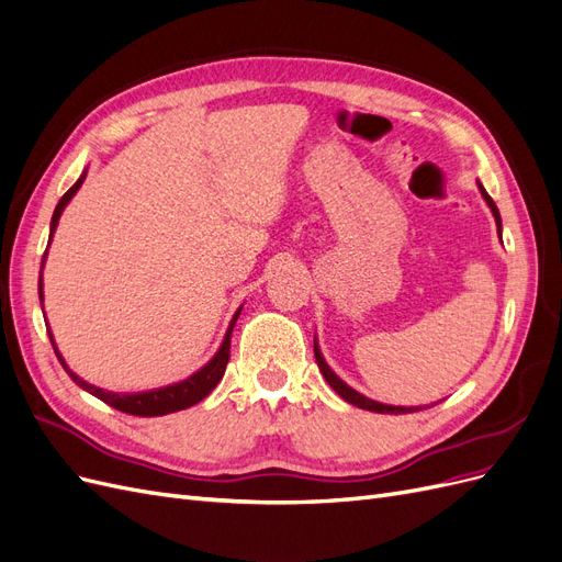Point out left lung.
<instances>
[{
	"instance_id": "1",
	"label": "left lung",
	"mask_w": 562,
	"mask_h": 562,
	"mask_svg": "<svg viewBox=\"0 0 562 562\" xmlns=\"http://www.w3.org/2000/svg\"><path fill=\"white\" fill-rule=\"evenodd\" d=\"M479 190H481L483 199L487 201V206L492 209V215H495V220H497V232H499V236H502V220H499V211H497V206H495V201L490 199V194L485 192V187H483L481 182H479ZM314 356H316V363H318V370L323 372V378H326V382H328L347 403H351V405H356V407H363V411H370V413H382V415H405V413L419 411V407L384 405V403H378V401H370V398L361 396L359 391H353L351 386H347L342 380H339V378L335 375V372L328 368V363L323 361V356H321V351H318V347H316V339H314Z\"/></svg>"
}]
</instances>
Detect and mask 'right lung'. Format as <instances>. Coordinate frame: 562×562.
Here are the masks:
<instances>
[{
	"label": "right lung",
	"instance_id": "right-lung-1",
	"mask_svg": "<svg viewBox=\"0 0 562 562\" xmlns=\"http://www.w3.org/2000/svg\"><path fill=\"white\" fill-rule=\"evenodd\" d=\"M83 182V176L70 187L63 194V199L58 201V206L54 211V217H50V236H54V229L58 225V217L63 213V209L67 206V201H70L75 196V192L79 190V184ZM46 255V252H44ZM42 267H44V260H42ZM40 300H42V281H40ZM241 310L234 314L232 323H229V330L225 335V342L223 347H220V351L213 356V361L209 366H203L199 372H194L192 378H187L184 382H178V384H171V386H164V389H155V391H143V394H112V391H103L98 389L89 382H83L81 378H77L75 372L65 366L63 356L58 353L56 345H54V337H50V345H54V351L58 356L60 366L67 370V375H70L81 389H87L89 394H93L95 398H100L103 403L116 407V411H122L126 415H138V417H159V415H168V413H178V411H184V407H190L199 401L206 398L211 391L215 389V384L223 380L225 375V368H227V361H229V345H232V330H234V323L236 318H239Z\"/></svg>",
	"mask_w": 562,
	"mask_h": 562
}]
</instances>
